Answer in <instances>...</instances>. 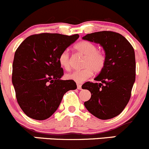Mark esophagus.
Listing matches in <instances>:
<instances>
[{
  "instance_id": "34e87169",
  "label": "esophagus",
  "mask_w": 149,
  "mask_h": 149,
  "mask_svg": "<svg viewBox=\"0 0 149 149\" xmlns=\"http://www.w3.org/2000/svg\"><path fill=\"white\" fill-rule=\"evenodd\" d=\"M77 88H78V89H79V90L82 89L81 85L80 84H77Z\"/></svg>"
}]
</instances>
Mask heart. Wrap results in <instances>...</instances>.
I'll return each instance as SVG.
<instances>
[{
  "instance_id": "b5f03b06",
  "label": "heart",
  "mask_w": 149,
  "mask_h": 149,
  "mask_svg": "<svg viewBox=\"0 0 149 149\" xmlns=\"http://www.w3.org/2000/svg\"><path fill=\"white\" fill-rule=\"evenodd\" d=\"M74 49L78 53L84 56L82 63L84 68L66 75L67 79L77 83H82L92 76L94 71L97 73L102 71L106 65V55L102 51L97 49V47L94 43L88 41H81L75 45ZM59 63L65 70H70L71 59L68 51L64 50L60 54Z\"/></svg>"
}]
</instances>
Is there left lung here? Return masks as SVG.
I'll list each match as a JSON object with an SVG mask.
<instances>
[{
	"mask_svg": "<svg viewBox=\"0 0 149 149\" xmlns=\"http://www.w3.org/2000/svg\"><path fill=\"white\" fill-rule=\"evenodd\" d=\"M83 39L101 45L107 58L104 68L94 79L101 83L84 84V89L91 94L84 106L99 119H111L123 112L131 97L136 80L134 49L123 35L115 31L91 33Z\"/></svg>",
	"mask_w": 149,
	"mask_h": 149,
	"instance_id": "1",
	"label": "left lung"
}]
</instances>
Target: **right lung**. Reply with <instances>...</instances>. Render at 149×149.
<instances>
[{"label":"right lung","mask_w":149,"mask_h":149,"mask_svg":"<svg viewBox=\"0 0 149 149\" xmlns=\"http://www.w3.org/2000/svg\"><path fill=\"white\" fill-rule=\"evenodd\" d=\"M79 37L52 33L33 34L15 52L12 83L17 102L29 118H49L59 107L64 94L77 88L73 80H61L63 69L59 55Z\"/></svg>","instance_id":"right-lung-1"}]
</instances>
